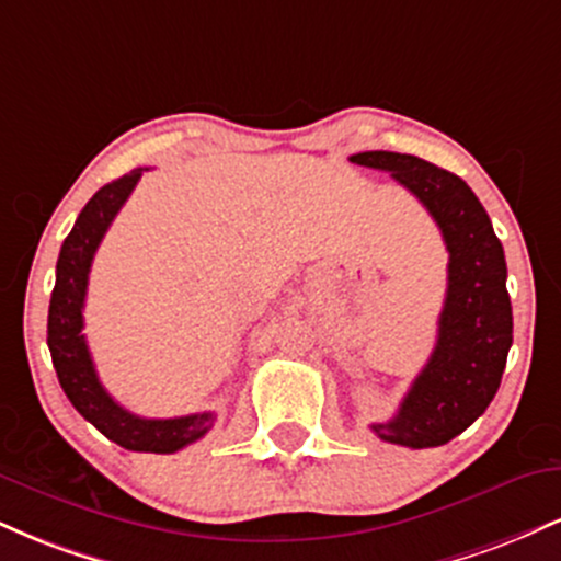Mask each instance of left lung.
Instances as JSON below:
<instances>
[{
	"label": "left lung",
	"mask_w": 561,
	"mask_h": 561,
	"mask_svg": "<svg viewBox=\"0 0 561 561\" xmlns=\"http://www.w3.org/2000/svg\"><path fill=\"white\" fill-rule=\"evenodd\" d=\"M351 163L388 171L435 218L448 250V289L430 362L390 422L369 424L379 440L435 448L461 435L493 401L512 347L504 248L465 179L401 152H358Z\"/></svg>",
	"instance_id": "obj_1"
}]
</instances>
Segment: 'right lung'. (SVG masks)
Masks as SVG:
<instances>
[{
	"label": "right lung",
	"mask_w": 561,
	"mask_h": 561,
	"mask_svg": "<svg viewBox=\"0 0 561 561\" xmlns=\"http://www.w3.org/2000/svg\"><path fill=\"white\" fill-rule=\"evenodd\" d=\"M145 171L147 169H134L126 176L102 186L76 218L73 229L60 248V259H57V279L47 319V345L68 401L107 440L128 450L173 454V450L190 446L208 433L216 420L214 411L176 416V420H145V416L131 414L102 388L87 337L81 334L83 300H87L89 268H92L94 253L115 214L124 208Z\"/></svg>",
	"instance_id": "right-lung-1"
}]
</instances>
